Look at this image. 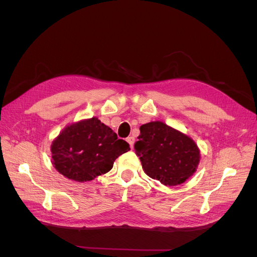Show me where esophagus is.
Instances as JSON below:
<instances>
[{"mask_svg":"<svg viewBox=\"0 0 257 257\" xmlns=\"http://www.w3.org/2000/svg\"><path fill=\"white\" fill-rule=\"evenodd\" d=\"M126 142L130 144V147L132 148V149H133L134 143H135V138H134L133 136H130V137H127V138H126Z\"/></svg>","mask_w":257,"mask_h":257,"instance_id":"esophagus-1","label":"esophagus"}]
</instances>
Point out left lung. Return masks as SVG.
<instances>
[{
    "label": "left lung",
    "mask_w": 257,
    "mask_h": 257,
    "mask_svg": "<svg viewBox=\"0 0 257 257\" xmlns=\"http://www.w3.org/2000/svg\"><path fill=\"white\" fill-rule=\"evenodd\" d=\"M139 130L135 152L150 178L175 186L196 172L200 151L190 136L161 121L143 124Z\"/></svg>",
    "instance_id": "8db88e82"
}]
</instances>
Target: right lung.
I'll return each mask as SVG.
<instances>
[{"label": "right lung", "mask_w": 257, "mask_h": 257, "mask_svg": "<svg viewBox=\"0 0 257 257\" xmlns=\"http://www.w3.org/2000/svg\"><path fill=\"white\" fill-rule=\"evenodd\" d=\"M52 165L65 178L91 181L106 174L130 145L95 116L68 124L51 144Z\"/></svg>", "instance_id": "obj_1"}]
</instances>
